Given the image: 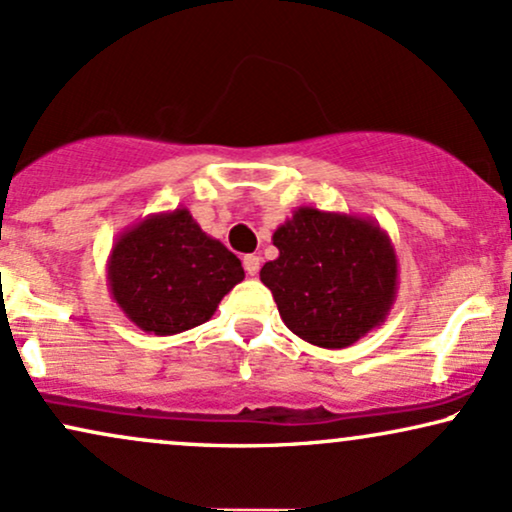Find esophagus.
<instances>
[{"mask_svg": "<svg viewBox=\"0 0 512 512\" xmlns=\"http://www.w3.org/2000/svg\"><path fill=\"white\" fill-rule=\"evenodd\" d=\"M244 270H246V275H256L258 273V268H261V258H258L256 254H249V256H244Z\"/></svg>", "mask_w": 512, "mask_h": 512, "instance_id": "1", "label": "esophagus"}]
</instances>
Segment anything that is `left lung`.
I'll use <instances>...</instances> for the list:
<instances>
[{
  "instance_id": "obj_1",
  "label": "left lung",
  "mask_w": 512,
  "mask_h": 512,
  "mask_svg": "<svg viewBox=\"0 0 512 512\" xmlns=\"http://www.w3.org/2000/svg\"><path fill=\"white\" fill-rule=\"evenodd\" d=\"M261 282L282 323L320 349H346L384 325L399 292V256L368 216L299 206L277 225Z\"/></svg>"
}]
</instances>
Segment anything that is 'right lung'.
Wrapping results in <instances>:
<instances>
[{
    "label": "right lung",
    "mask_w": 512,
    "mask_h": 512,
    "mask_svg": "<svg viewBox=\"0 0 512 512\" xmlns=\"http://www.w3.org/2000/svg\"><path fill=\"white\" fill-rule=\"evenodd\" d=\"M106 280L130 323L170 337L211 320L223 296L244 280V268L201 230L189 208L178 206L125 227L111 246Z\"/></svg>",
    "instance_id": "add662e5"
}]
</instances>
